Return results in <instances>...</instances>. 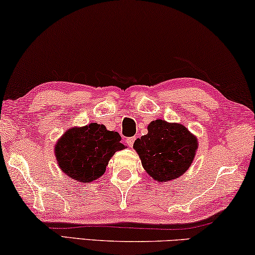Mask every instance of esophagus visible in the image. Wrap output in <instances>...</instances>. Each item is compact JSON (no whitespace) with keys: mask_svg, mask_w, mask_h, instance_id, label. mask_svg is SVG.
<instances>
[{"mask_svg":"<svg viewBox=\"0 0 255 255\" xmlns=\"http://www.w3.org/2000/svg\"><path fill=\"white\" fill-rule=\"evenodd\" d=\"M135 139H136V137H129V138H127V144L129 145V146L132 147V145H134Z\"/></svg>","mask_w":255,"mask_h":255,"instance_id":"obj_1","label":"esophagus"}]
</instances>
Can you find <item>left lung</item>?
<instances>
[{"label":"left lung","mask_w":255,"mask_h":255,"mask_svg":"<svg viewBox=\"0 0 255 255\" xmlns=\"http://www.w3.org/2000/svg\"><path fill=\"white\" fill-rule=\"evenodd\" d=\"M197 148L196 136L187 128L162 119L151 121L147 134L134 143L145 171L159 183L183 176L193 163Z\"/></svg>","instance_id":"8db88e82"}]
</instances>
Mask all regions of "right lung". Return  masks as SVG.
Returning <instances> with one entry per match:
<instances>
[{
  "mask_svg": "<svg viewBox=\"0 0 255 255\" xmlns=\"http://www.w3.org/2000/svg\"><path fill=\"white\" fill-rule=\"evenodd\" d=\"M125 147L118 132L92 123L66 130L55 144L54 155L64 175L79 183H91L106 172L113 154Z\"/></svg>",
  "mask_w": 255,
  "mask_h": 255,
  "instance_id": "1",
  "label": "right lung"
}]
</instances>
